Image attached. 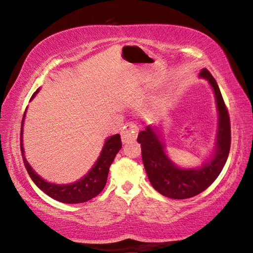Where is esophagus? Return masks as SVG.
I'll use <instances>...</instances> for the list:
<instances>
[{
  "mask_svg": "<svg viewBox=\"0 0 253 253\" xmlns=\"http://www.w3.org/2000/svg\"><path fill=\"white\" fill-rule=\"evenodd\" d=\"M137 134H138V127H137L134 123H127L124 126V129L122 131V139L124 143H129L136 139Z\"/></svg>",
  "mask_w": 253,
  "mask_h": 253,
  "instance_id": "obj_1",
  "label": "esophagus"
}]
</instances>
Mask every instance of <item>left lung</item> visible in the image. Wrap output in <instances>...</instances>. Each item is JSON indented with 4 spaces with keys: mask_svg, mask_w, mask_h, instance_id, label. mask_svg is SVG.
Instances as JSON below:
<instances>
[{
    "mask_svg": "<svg viewBox=\"0 0 253 253\" xmlns=\"http://www.w3.org/2000/svg\"><path fill=\"white\" fill-rule=\"evenodd\" d=\"M200 76L208 79L214 89L219 110V132L216 148L212 158L199 169H182L169 160L164 152V145L158 139L152 127H147L138 134L137 142L142 147V158L149 182L162 195L169 199L183 200L193 198L207 190L219 176L228 160L231 146V124L229 111L215 79L208 69Z\"/></svg>",
    "mask_w": 253,
    "mask_h": 253,
    "instance_id": "left-lung-1",
    "label": "left lung"
}]
</instances>
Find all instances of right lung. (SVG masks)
I'll return each mask as SVG.
<instances>
[{
  "mask_svg": "<svg viewBox=\"0 0 253 253\" xmlns=\"http://www.w3.org/2000/svg\"><path fill=\"white\" fill-rule=\"evenodd\" d=\"M39 89L33 93L32 98L37 95ZM25 115V113H24ZM24 119V117H23ZM22 119V126H23ZM22 126H21V137H20V145H21V153H22V158L25 169H27L30 177L32 181L37 184V186L44 192L50 198L59 201L61 203L67 204H76V203H84L87 201L91 200L100 193L104 190L106 185L107 177H108L109 168L111 163L114 162L115 156L122 148V139L121 135H114L109 137L106 140L100 154L99 158L93 168L90 169L84 178L80 181L75 182L72 184H67V185H59V184H52L45 182L38 175L29 165L28 161L25 160L23 147H22Z\"/></svg>",
  "mask_w": 253,
  "mask_h": 253,
  "instance_id": "1",
  "label": "right lung"
}]
</instances>
